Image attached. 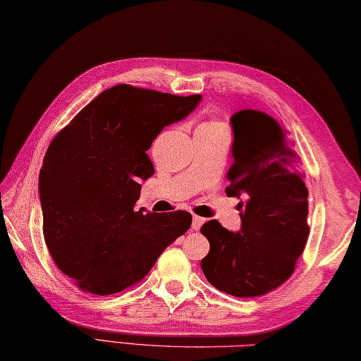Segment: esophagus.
<instances>
[{
    "label": "esophagus",
    "instance_id": "1",
    "mask_svg": "<svg viewBox=\"0 0 361 361\" xmlns=\"http://www.w3.org/2000/svg\"><path fill=\"white\" fill-rule=\"evenodd\" d=\"M202 223H204V219H201V216H198V215H193L192 229H193V231H198V229L202 226Z\"/></svg>",
    "mask_w": 361,
    "mask_h": 361
}]
</instances>
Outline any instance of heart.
I'll return each mask as SVG.
<instances>
[{"mask_svg":"<svg viewBox=\"0 0 361 361\" xmlns=\"http://www.w3.org/2000/svg\"><path fill=\"white\" fill-rule=\"evenodd\" d=\"M196 130L198 132H221V130H226V126H224L220 121L210 119V121H206V122H202V124H200Z\"/></svg>","mask_w":361,"mask_h":361,"instance_id":"heart-1","label":"heart"}]
</instances>
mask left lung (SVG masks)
<instances>
[{
	"instance_id": "1",
	"label": "left lung",
	"mask_w": 361,
	"mask_h": 361,
	"mask_svg": "<svg viewBox=\"0 0 361 361\" xmlns=\"http://www.w3.org/2000/svg\"><path fill=\"white\" fill-rule=\"evenodd\" d=\"M234 161L229 196H242L240 233L220 221L201 226L210 250L201 261L207 281L229 295L259 297L294 274L310 235L308 188L294 141L269 114L243 110L231 118Z\"/></svg>"
}]
</instances>
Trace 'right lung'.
<instances>
[{"instance_id":"obj_1","label":"right lung","mask_w":361,"mask_h":361,"mask_svg":"<svg viewBox=\"0 0 361 361\" xmlns=\"http://www.w3.org/2000/svg\"><path fill=\"white\" fill-rule=\"evenodd\" d=\"M116 85L87 104L50 142L39 174L44 239L77 288L110 295L138 284L192 224L185 210L135 212L141 180L154 174L146 151L157 135L198 105Z\"/></svg>"}]
</instances>
